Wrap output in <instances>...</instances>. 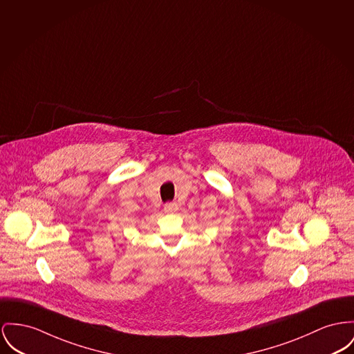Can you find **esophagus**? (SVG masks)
I'll list each match as a JSON object with an SVG mask.
<instances>
[{"label":"esophagus","mask_w":354,"mask_h":354,"mask_svg":"<svg viewBox=\"0 0 354 354\" xmlns=\"http://www.w3.org/2000/svg\"><path fill=\"white\" fill-rule=\"evenodd\" d=\"M177 209H178L177 203H167V204L164 205V211H165L166 213H174Z\"/></svg>","instance_id":"obj_1"}]
</instances>
